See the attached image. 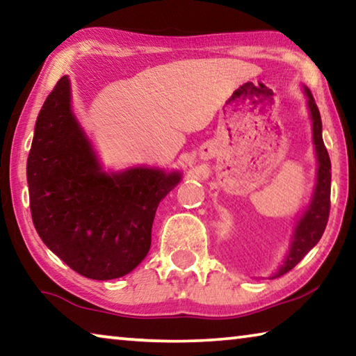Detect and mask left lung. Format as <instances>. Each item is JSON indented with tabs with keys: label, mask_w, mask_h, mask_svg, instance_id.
I'll list each match as a JSON object with an SVG mask.
<instances>
[{
	"label": "left lung",
	"mask_w": 356,
	"mask_h": 356,
	"mask_svg": "<svg viewBox=\"0 0 356 356\" xmlns=\"http://www.w3.org/2000/svg\"><path fill=\"white\" fill-rule=\"evenodd\" d=\"M305 94L308 97V105L311 111L312 119V138H314L316 152H317V184L314 190V196H312L311 206L306 210L305 215L301 216L298 221V226L295 227L293 242L291 246V251L286 257L284 264L281 268L273 275V278L282 276L297 265L301 259H303L308 252L314 248L318 240H321L322 234L327 227L328 216H330V195H331V161L328 150L325 147L322 140V120L321 113L316 105V100L308 88H305Z\"/></svg>",
	"instance_id": "8db88e82"
}]
</instances>
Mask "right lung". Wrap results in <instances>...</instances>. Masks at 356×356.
<instances>
[{"label": "right lung", "instance_id": "right-lung-1", "mask_svg": "<svg viewBox=\"0 0 356 356\" xmlns=\"http://www.w3.org/2000/svg\"><path fill=\"white\" fill-rule=\"evenodd\" d=\"M26 177L35 231L72 270L91 280L130 273L150 248L160 201L180 174L134 168L105 174L70 110L63 76L35 122Z\"/></svg>", "mask_w": 356, "mask_h": 356}]
</instances>
